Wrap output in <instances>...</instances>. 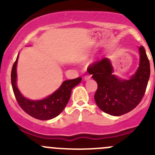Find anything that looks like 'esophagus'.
<instances>
[{
  "mask_svg": "<svg viewBox=\"0 0 155 155\" xmlns=\"http://www.w3.org/2000/svg\"><path fill=\"white\" fill-rule=\"evenodd\" d=\"M91 79L90 75H85V76H84V79H85V80H88V79Z\"/></svg>",
  "mask_w": 155,
  "mask_h": 155,
  "instance_id": "1",
  "label": "esophagus"
}]
</instances>
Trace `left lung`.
<instances>
[{
    "mask_svg": "<svg viewBox=\"0 0 155 155\" xmlns=\"http://www.w3.org/2000/svg\"><path fill=\"white\" fill-rule=\"evenodd\" d=\"M140 67L129 80H121L112 74L108 58L97 61L87 71L97 83L94 100L106 113L119 116L130 112L143 99L150 76V64L143 46L140 47Z\"/></svg>",
    "mask_w": 155,
    "mask_h": 155,
    "instance_id": "left-lung-1",
    "label": "left lung"
}]
</instances>
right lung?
<instances>
[{
	"mask_svg": "<svg viewBox=\"0 0 155 155\" xmlns=\"http://www.w3.org/2000/svg\"><path fill=\"white\" fill-rule=\"evenodd\" d=\"M18 57L11 71L12 90L20 107L33 118L39 120H49L61 113L68 104L73 87L82 81V78L66 80L52 94L40 101H31L22 96L16 86V65Z\"/></svg>",
	"mask_w": 155,
	"mask_h": 155,
	"instance_id": "right-lung-1",
	"label": "right lung"
}]
</instances>
